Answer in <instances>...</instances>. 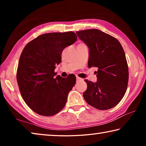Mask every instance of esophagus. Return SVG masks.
Masks as SVG:
<instances>
[{"mask_svg": "<svg viewBox=\"0 0 146 146\" xmlns=\"http://www.w3.org/2000/svg\"><path fill=\"white\" fill-rule=\"evenodd\" d=\"M80 80H82V78L78 77V76H76V81H77V82H79V81Z\"/></svg>", "mask_w": 146, "mask_h": 146, "instance_id": "esophagus-1", "label": "esophagus"}]
</instances>
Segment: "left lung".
<instances>
[{
    "label": "left lung",
    "mask_w": 146,
    "mask_h": 146,
    "mask_svg": "<svg viewBox=\"0 0 146 146\" xmlns=\"http://www.w3.org/2000/svg\"><path fill=\"white\" fill-rule=\"evenodd\" d=\"M76 33L90 49L88 67L98 68L97 82L85 80L84 98L97 110H110L120 102L127 88L129 71L122 46L117 38L99 29Z\"/></svg>",
    "instance_id": "left-lung-1"
}]
</instances>
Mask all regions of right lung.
I'll return each mask as SVG.
<instances>
[{
	"label": "right lung",
	"instance_id": "add662e5",
	"mask_svg": "<svg viewBox=\"0 0 146 146\" xmlns=\"http://www.w3.org/2000/svg\"><path fill=\"white\" fill-rule=\"evenodd\" d=\"M74 32L39 35L26 44L20 56L17 80L22 97L37 114L49 117L62 110L76 78H55L63 49L75 42Z\"/></svg>",
	"mask_w": 146,
	"mask_h": 146
}]
</instances>
